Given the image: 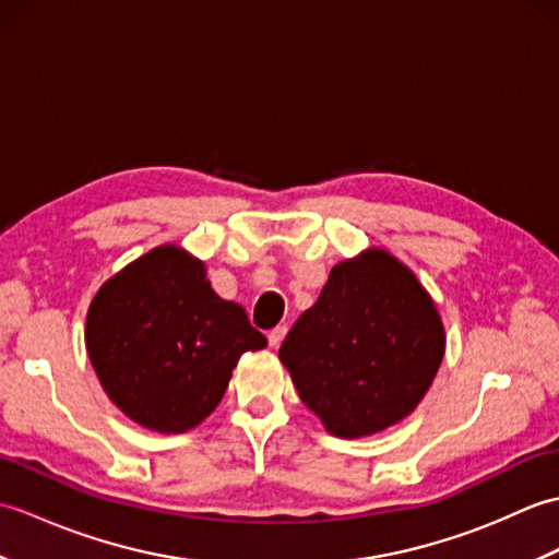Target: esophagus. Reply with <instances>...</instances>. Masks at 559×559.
<instances>
[{
  "label": "esophagus",
  "mask_w": 559,
  "mask_h": 559,
  "mask_svg": "<svg viewBox=\"0 0 559 559\" xmlns=\"http://www.w3.org/2000/svg\"><path fill=\"white\" fill-rule=\"evenodd\" d=\"M286 326H276L273 331H269V346L271 348H278L281 346V341L286 338Z\"/></svg>",
  "instance_id": "obj_1"
}]
</instances>
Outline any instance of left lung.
<instances>
[{
    "instance_id": "left-lung-1",
    "label": "left lung",
    "mask_w": 559,
    "mask_h": 559,
    "mask_svg": "<svg viewBox=\"0 0 559 559\" xmlns=\"http://www.w3.org/2000/svg\"><path fill=\"white\" fill-rule=\"evenodd\" d=\"M447 348L418 276L382 247L341 261L278 350L326 432L360 439L418 408Z\"/></svg>"
}]
</instances>
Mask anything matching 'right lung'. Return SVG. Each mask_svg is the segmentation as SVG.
<instances>
[{"label":"right lung","mask_w":559,"mask_h":559,"mask_svg":"<svg viewBox=\"0 0 559 559\" xmlns=\"http://www.w3.org/2000/svg\"><path fill=\"white\" fill-rule=\"evenodd\" d=\"M266 348L242 305L211 288L204 261L153 247L91 300L86 350L105 394L129 420L182 435L216 411L240 355Z\"/></svg>","instance_id":"1"}]
</instances>
